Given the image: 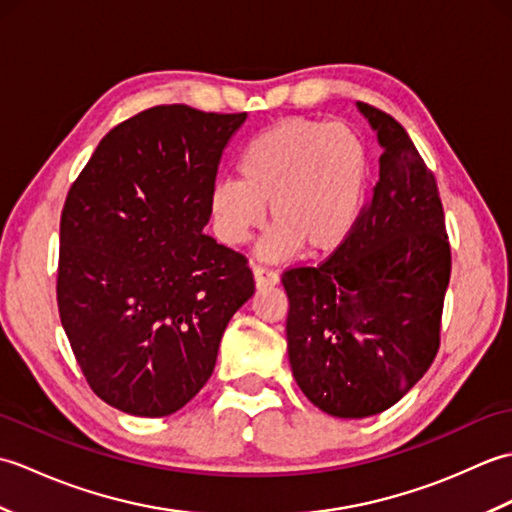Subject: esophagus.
I'll list each match as a JSON object with an SVG mask.
<instances>
[{"mask_svg": "<svg viewBox=\"0 0 512 512\" xmlns=\"http://www.w3.org/2000/svg\"><path fill=\"white\" fill-rule=\"evenodd\" d=\"M253 275H255V284L257 286H275L279 281V273L268 266H253Z\"/></svg>", "mask_w": 512, "mask_h": 512, "instance_id": "34e87169", "label": "esophagus"}]
</instances>
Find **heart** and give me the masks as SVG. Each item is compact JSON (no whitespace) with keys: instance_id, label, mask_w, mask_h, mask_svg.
<instances>
[{"instance_id":"1","label":"heart","mask_w":512,"mask_h":512,"mask_svg":"<svg viewBox=\"0 0 512 512\" xmlns=\"http://www.w3.org/2000/svg\"><path fill=\"white\" fill-rule=\"evenodd\" d=\"M237 180L211 189L215 233L226 246H244L273 217L264 257L281 259L303 246L325 255L343 244L361 213L367 184V149L354 129L339 123L286 118L259 132L239 151Z\"/></svg>"}]
</instances>
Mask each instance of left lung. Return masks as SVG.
Listing matches in <instances>:
<instances>
[{"label":"left lung","instance_id":"left-lung-1","mask_svg":"<svg viewBox=\"0 0 512 512\" xmlns=\"http://www.w3.org/2000/svg\"><path fill=\"white\" fill-rule=\"evenodd\" d=\"M383 145L380 178L350 235L319 266L286 268L288 356L314 407L389 409L440 350L451 244L438 182L394 116L358 103Z\"/></svg>","mask_w":512,"mask_h":512}]
</instances>
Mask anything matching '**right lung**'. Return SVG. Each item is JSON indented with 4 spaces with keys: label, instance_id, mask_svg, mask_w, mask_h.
Wrapping results in <instances>:
<instances>
[{
    "label": "right lung",
    "instance_id": "1",
    "mask_svg": "<svg viewBox=\"0 0 512 512\" xmlns=\"http://www.w3.org/2000/svg\"><path fill=\"white\" fill-rule=\"evenodd\" d=\"M242 114L156 105L96 147L61 211L57 306L90 389L132 416L182 409L253 297L246 255L202 233Z\"/></svg>",
    "mask_w": 512,
    "mask_h": 512
}]
</instances>
